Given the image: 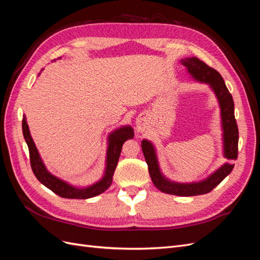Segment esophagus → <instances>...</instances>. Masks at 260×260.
<instances>
[{
    "label": "esophagus",
    "instance_id": "esophagus-1",
    "mask_svg": "<svg viewBox=\"0 0 260 260\" xmlns=\"http://www.w3.org/2000/svg\"><path fill=\"white\" fill-rule=\"evenodd\" d=\"M145 127V120L143 119V118H139V119L137 120V129L138 131H142Z\"/></svg>",
    "mask_w": 260,
    "mask_h": 260
}]
</instances>
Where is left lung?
<instances>
[{"instance_id": "8db88e82", "label": "left lung", "mask_w": 260, "mask_h": 260, "mask_svg": "<svg viewBox=\"0 0 260 260\" xmlns=\"http://www.w3.org/2000/svg\"><path fill=\"white\" fill-rule=\"evenodd\" d=\"M188 73H190L196 80L208 83L211 89L216 93L219 101L220 108H221L222 118V129H223V144H224V156L228 159L235 160L238 158V145H239V129L237 120L234 117V103L231 93L225 86L224 80L222 79L216 69L209 67L205 62L198 57L185 58L181 60ZM142 151L145 157V161L148 167V172L154 185L164 193L180 195V196H194L206 194L221 182V181L232 171L234 165L226 162L218 169L215 174H212L206 180L199 183H175L167 180L161 174L157 162L154 146L146 140L142 141Z\"/></svg>"}]
</instances>
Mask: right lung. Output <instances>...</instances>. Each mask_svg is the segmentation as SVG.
<instances>
[{
	"label": "right lung",
	"mask_w": 260,
	"mask_h": 260,
	"mask_svg": "<svg viewBox=\"0 0 260 260\" xmlns=\"http://www.w3.org/2000/svg\"><path fill=\"white\" fill-rule=\"evenodd\" d=\"M22 135L26 140V143L29 148L31 169H32L37 179L40 181L43 185L50 188V190L53 191L55 194L60 196V198L85 200V199L94 198V196H96L99 194H102L103 192H105L109 186H111L114 172L117 167L118 159H119V156L121 153L122 144L127 140L133 138V130L130 127H123L112 133L111 137H109V143H108V149H107L105 175L103 179L99 181L98 183L85 188H76L72 185H69L66 182H64V181L54 177L48 170H46L45 166L40 158V155L38 153V149L34 143V141L31 139L25 116L22 118Z\"/></svg>",
	"instance_id": "right-lung-1"
}]
</instances>
